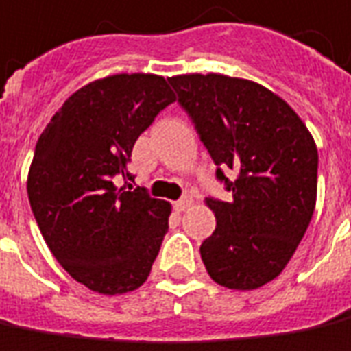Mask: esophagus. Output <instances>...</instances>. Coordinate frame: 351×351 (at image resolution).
<instances>
[{
    "label": "esophagus",
    "mask_w": 351,
    "mask_h": 351,
    "mask_svg": "<svg viewBox=\"0 0 351 351\" xmlns=\"http://www.w3.org/2000/svg\"><path fill=\"white\" fill-rule=\"evenodd\" d=\"M191 204H193V197L191 195H185V197H181L180 201H176V203H173V208H176L178 213H183V210H187Z\"/></svg>",
    "instance_id": "obj_1"
}]
</instances>
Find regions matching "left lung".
Returning <instances> with one entry per match:
<instances>
[{
    "instance_id": "left-lung-1",
    "label": "left lung",
    "mask_w": 351,
    "mask_h": 351,
    "mask_svg": "<svg viewBox=\"0 0 351 351\" xmlns=\"http://www.w3.org/2000/svg\"><path fill=\"white\" fill-rule=\"evenodd\" d=\"M216 164L230 201L208 197L216 230L201 245L206 272L230 290L274 280L300 245L317 201L319 154L311 133L280 96L245 79H168ZM230 167L238 173L225 178Z\"/></svg>"
}]
</instances>
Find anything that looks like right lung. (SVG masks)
I'll return each mask as SVG.
<instances>
[{"mask_svg":"<svg viewBox=\"0 0 351 351\" xmlns=\"http://www.w3.org/2000/svg\"><path fill=\"white\" fill-rule=\"evenodd\" d=\"M173 100L164 77L112 75L69 96L36 143L30 208L53 257L88 290L125 293L150 274L170 203L133 189L127 164L138 135Z\"/></svg>","mask_w":351,"mask_h":351,"instance_id":"right-lung-1","label":"right lung"}]
</instances>
